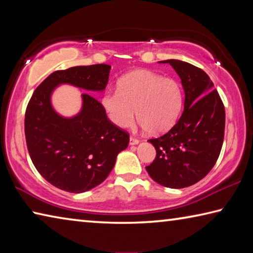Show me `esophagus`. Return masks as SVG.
Returning a JSON list of instances; mask_svg holds the SVG:
<instances>
[{
  "label": "esophagus",
  "mask_w": 253,
  "mask_h": 253,
  "mask_svg": "<svg viewBox=\"0 0 253 253\" xmlns=\"http://www.w3.org/2000/svg\"><path fill=\"white\" fill-rule=\"evenodd\" d=\"M138 143H139V139H137L136 137H132V136L129 137V144L130 145H136V144H138Z\"/></svg>",
  "instance_id": "obj_1"
}]
</instances>
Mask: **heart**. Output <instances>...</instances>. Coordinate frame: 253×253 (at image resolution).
I'll return each mask as SVG.
<instances>
[{"label":"heart","instance_id":"1","mask_svg":"<svg viewBox=\"0 0 253 253\" xmlns=\"http://www.w3.org/2000/svg\"><path fill=\"white\" fill-rule=\"evenodd\" d=\"M101 107L111 124L129 128L136 116L149 134H161L174 125L181 113L183 93L175 79L163 78L148 70L127 74L117 83V89L106 91Z\"/></svg>","mask_w":253,"mask_h":253}]
</instances>
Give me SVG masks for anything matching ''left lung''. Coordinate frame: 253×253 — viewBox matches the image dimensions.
Instances as JSON below:
<instances>
[{"label":"left lung","mask_w":253,"mask_h":253,"mask_svg":"<svg viewBox=\"0 0 253 253\" xmlns=\"http://www.w3.org/2000/svg\"><path fill=\"white\" fill-rule=\"evenodd\" d=\"M177 72L185 92L184 110L176 124L149 143L156 157L146 170L163 186L183 188L208 175L219 158L224 138V105L205 72L181 60H165Z\"/></svg>","instance_id":"left-lung-1"}]
</instances>
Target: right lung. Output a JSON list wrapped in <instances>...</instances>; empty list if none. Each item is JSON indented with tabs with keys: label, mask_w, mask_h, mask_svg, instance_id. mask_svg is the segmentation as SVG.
Segmentation results:
<instances>
[{
	"label": "right lung",
	"mask_w": 253,
	"mask_h": 253,
	"mask_svg": "<svg viewBox=\"0 0 253 253\" xmlns=\"http://www.w3.org/2000/svg\"><path fill=\"white\" fill-rule=\"evenodd\" d=\"M109 72L110 66L104 63L57 70L42 81L29 101L24 131L30 157L38 172L60 190L83 193L99 185L129 143V134L109 122L90 93L83 92V109L76 117L59 116L51 106V92L58 84L101 91Z\"/></svg>",
	"instance_id": "right-lung-1"
}]
</instances>
